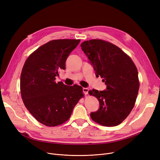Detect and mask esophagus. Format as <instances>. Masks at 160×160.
<instances>
[{"mask_svg": "<svg viewBox=\"0 0 160 160\" xmlns=\"http://www.w3.org/2000/svg\"><path fill=\"white\" fill-rule=\"evenodd\" d=\"M88 88H83V92L85 94H87L88 92Z\"/></svg>", "mask_w": 160, "mask_h": 160, "instance_id": "obj_1", "label": "esophagus"}]
</instances>
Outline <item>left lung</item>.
I'll return each instance as SVG.
<instances>
[{"label":"left lung","instance_id":"1","mask_svg":"<svg viewBox=\"0 0 160 160\" xmlns=\"http://www.w3.org/2000/svg\"><path fill=\"white\" fill-rule=\"evenodd\" d=\"M80 46L93 66L96 77L104 79L106 89L90 90V95L99 102V108L90 113L96 123L106 127L120 124L132 110L139 88L138 69L132 59L117 45L93 39Z\"/></svg>","mask_w":160,"mask_h":160}]
</instances>
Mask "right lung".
<instances>
[{
  "mask_svg": "<svg viewBox=\"0 0 160 160\" xmlns=\"http://www.w3.org/2000/svg\"><path fill=\"white\" fill-rule=\"evenodd\" d=\"M80 40H51L30 55L22 68L20 90L24 104L34 118L49 127L69 119L73 109L83 96L81 86L56 82L61 70Z\"/></svg>",
  "mask_w": 160,
  "mask_h": 160,
  "instance_id": "right-lung-1",
  "label": "right lung"
}]
</instances>
